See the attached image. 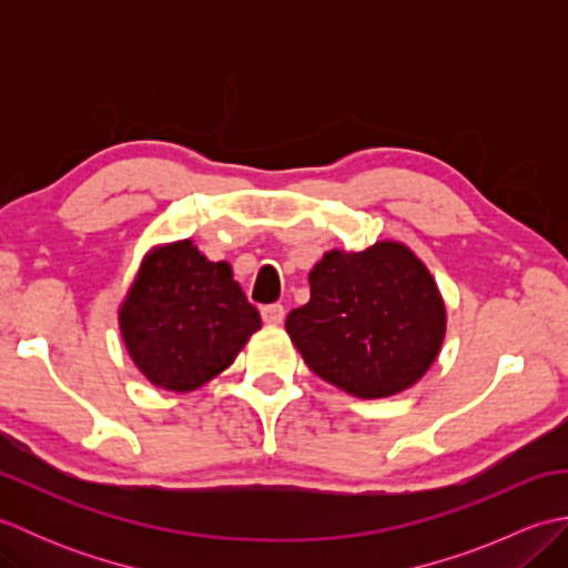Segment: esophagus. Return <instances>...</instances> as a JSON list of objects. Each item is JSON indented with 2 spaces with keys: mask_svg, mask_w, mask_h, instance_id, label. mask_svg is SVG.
Segmentation results:
<instances>
[{
  "mask_svg": "<svg viewBox=\"0 0 568 568\" xmlns=\"http://www.w3.org/2000/svg\"><path fill=\"white\" fill-rule=\"evenodd\" d=\"M261 317L265 324H281L285 320V307L283 305H265L261 307Z\"/></svg>",
  "mask_w": 568,
  "mask_h": 568,
  "instance_id": "34e87169",
  "label": "esophagus"
}]
</instances>
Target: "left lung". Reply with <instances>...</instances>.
Wrapping results in <instances>:
<instances>
[{
	"label": "left lung",
	"instance_id": "8db88e82",
	"mask_svg": "<svg viewBox=\"0 0 568 568\" xmlns=\"http://www.w3.org/2000/svg\"><path fill=\"white\" fill-rule=\"evenodd\" d=\"M307 281L310 303L287 315L285 329L320 378L371 400L425 376L444 342L446 310L413 251L397 241L334 248Z\"/></svg>",
	"mask_w": 568,
	"mask_h": 568
}]
</instances>
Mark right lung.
<instances>
[{"label": "right lung", "mask_w": 568, "mask_h": 568, "mask_svg": "<svg viewBox=\"0 0 568 568\" xmlns=\"http://www.w3.org/2000/svg\"><path fill=\"white\" fill-rule=\"evenodd\" d=\"M129 356L153 385L187 393L232 366L261 315L229 263H212L192 241L151 251L119 310Z\"/></svg>", "instance_id": "add662e5"}]
</instances>
